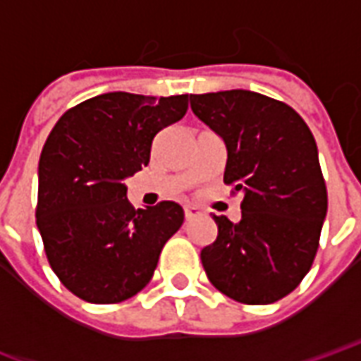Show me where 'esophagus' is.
Returning <instances> with one entry per match:
<instances>
[{
	"instance_id": "34e87169",
	"label": "esophagus",
	"mask_w": 361,
	"mask_h": 361,
	"mask_svg": "<svg viewBox=\"0 0 361 361\" xmlns=\"http://www.w3.org/2000/svg\"><path fill=\"white\" fill-rule=\"evenodd\" d=\"M183 214H185V220H193L197 219L201 212H199V209H195V207H185V209H183Z\"/></svg>"
}]
</instances>
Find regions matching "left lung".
I'll use <instances>...</instances> for the list:
<instances>
[{"mask_svg": "<svg viewBox=\"0 0 361 361\" xmlns=\"http://www.w3.org/2000/svg\"><path fill=\"white\" fill-rule=\"evenodd\" d=\"M191 110L226 142L224 183L242 193V220L212 216L219 235L201 251L212 286L265 305L310 272L326 216L315 139L288 104L251 90L191 94Z\"/></svg>", "mask_w": 361, "mask_h": 361, "instance_id": "8db88e82", "label": "left lung"}]
</instances>
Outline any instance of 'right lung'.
I'll use <instances>...</instances> for the list:
<instances>
[{
  "label": "right lung",
  "instance_id": "right-lung-1",
  "mask_svg": "<svg viewBox=\"0 0 361 361\" xmlns=\"http://www.w3.org/2000/svg\"><path fill=\"white\" fill-rule=\"evenodd\" d=\"M188 100L106 92L67 110L48 135L36 226L51 271L85 302L118 303L141 292L183 224L173 201L133 209L123 180L149 164L152 139L185 116Z\"/></svg>",
  "mask_w": 361,
  "mask_h": 361
}]
</instances>
